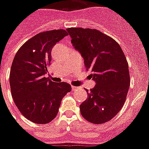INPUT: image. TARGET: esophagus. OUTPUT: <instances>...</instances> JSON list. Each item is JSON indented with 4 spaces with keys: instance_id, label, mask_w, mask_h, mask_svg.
Masks as SVG:
<instances>
[{
    "instance_id": "obj_1",
    "label": "esophagus",
    "mask_w": 149,
    "mask_h": 149,
    "mask_svg": "<svg viewBox=\"0 0 149 149\" xmlns=\"http://www.w3.org/2000/svg\"><path fill=\"white\" fill-rule=\"evenodd\" d=\"M78 89V87L77 86H72V90H76V89Z\"/></svg>"
}]
</instances>
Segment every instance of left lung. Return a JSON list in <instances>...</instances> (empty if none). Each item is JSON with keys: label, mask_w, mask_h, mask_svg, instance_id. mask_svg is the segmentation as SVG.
<instances>
[{"label": "left lung", "mask_w": 149, "mask_h": 149, "mask_svg": "<svg viewBox=\"0 0 149 149\" xmlns=\"http://www.w3.org/2000/svg\"><path fill=\"white\" fill-rule=\"evenodd\" d=\"M66 31L96 82L90 91L86 89L88 97L79 106L81 115L93 124L109 122L120 112L129 89L125 54L116 41L96 29L71 27Z\"/></svg>", "instance_id": "8db88e82"}]
</instances>
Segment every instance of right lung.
Returning a JSON list of instances; mask_svg holds the SVG:
<instances>
[{
  "label": "right lung",
  "mask_w": 149,
  "mask_h": 149,
  "mask_svg": "<svg viewBox=\"0 0 149 149\" xmlns=\"http://www.w3.org/2000/svg\"><path fill=\"white\" fill-rule=\"evenodd\" d=\"M67 35L62 29L40 33L24 43L14 58L9 78L12 97L20 113L33 123L47 124L54 119L61 100L72 89L68 83L44 77L52 48Z\"/></svg>",
  "instance_id": "right-lung-1"
}]
</instances>
